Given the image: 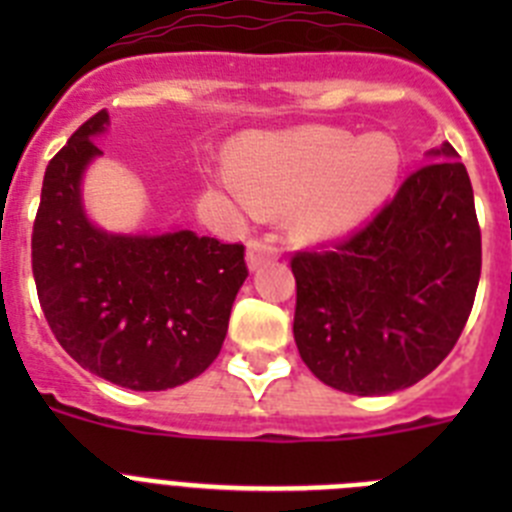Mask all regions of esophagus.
<instances>
[{"mask_svg": "<svg viewBox=\"0 0 512 512\" xmlns=\"http://www.w3.org/2000/svg\"><path fill=\"white\" fill-rule=\"evenodd\" d=\"M279 256V248L277 243L271 241V238H253L251 243H248V253H246V261H248V269H259L261 264H266V261L277 259Z\"/></svg>", "mask_w": 512, "mask_h": 512, "instance_id": "obj_1", "label": "esophagus"}]
</instances>
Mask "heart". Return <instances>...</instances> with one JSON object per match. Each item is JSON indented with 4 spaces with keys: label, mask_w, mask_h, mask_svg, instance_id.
<instances>
[{
    "label": "heart",
    "mask_w": 512,
    "mask_h": 512,
    "mask_svg": "<svg viewBox=\"0 0 512 512\" xmlns=\"http://www.w3.org/2000/svg\"><path fill=\"white\" fill-rule=\"evenodd\" d=\"M402 153L387 133L307 128L256 135L235 148L228 189L259 212L289 210V228L307 241L338 238L361 225L392 194Z\"/></svg>",
    "instance_id": "b5f03b06"
}]
</instances>
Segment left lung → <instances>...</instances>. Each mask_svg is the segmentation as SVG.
Returning a JSON list of instances; mask_svg holds the SVG:
<instances>
[{
  "label": "left lung",
  "mask_w": 512,
  "mask_h": 512,
  "mask_svg": "<svg viewBox=\"0 0 512 512\" xmlns=\"http://www.w3.org/2000/svg\"><path fill=\"white\" fill-rule=\"evenodd\" d=\"M343 241L292 256L295 343L320 382L390 395L459 341L482 271L474 192L449 143Z\"/></svg>",
  "instance_id": "1"
}]
</instances>
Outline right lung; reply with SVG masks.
<instances>
[{"label":"right lung","mask_w":512,"mask_h":512,"mask_svg":"<svg viewBox=\"0 0 512 512\" xmlns=\"http://www.w3.org/2000/svg\"><path fill=\"white\" fill-rule=\"evenodd\" d=\"M110 122L89 117L45 169L33 225V277L56 341L97 377L138 392L171 390L217 359L230 307L248 277L241 243L176 230L94 228L81 176Z\"/></svg>","instance_id":"add662e5"}]
</instances>
